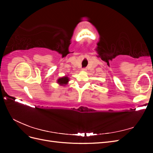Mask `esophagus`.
I'll use <instances>...</instances> for the list:
<instances>
[{
  "label": "esophagus",
  "instance_id": "1",
  "mask_svg": "<svg viewBox=\"0 0 153 153\" xmlns=\"http://www.w3.org/2000/svg\"><path fill=\"white\" fill-rule=\"evenodd\" d=\"M82 71H86V68H82Z\"/></svg>",
  "mask_w": 153,
  "mask_h": 153
}]
</instances>
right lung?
<instances>
[{"instance_id": "obj_1", "label": "right lung", "mask_w": 153, "mask_h": 153, "mask_svg": "<svg viewBox=\"0 0 153 153\" xmlns=\"http://www.w3.org/2000/svg\"><path fill=\"white\" fill-rule=\"evenodd\" d=\"M69 81V78L68 77V75H65L64 76L60 77L59 78H58L57 82V84L61 86H65L68 84Z\"/></svg>"}]
</instances>
